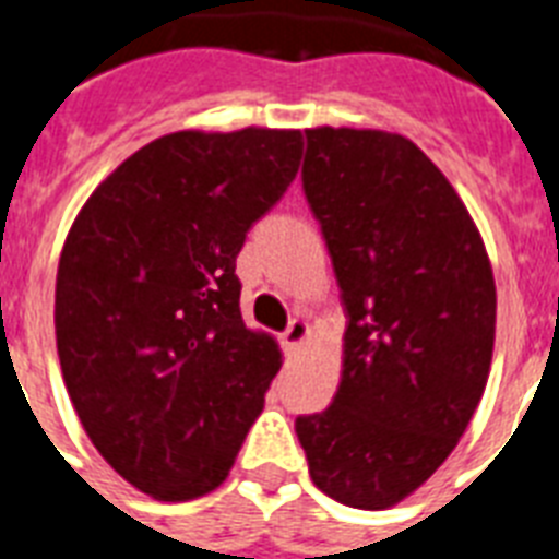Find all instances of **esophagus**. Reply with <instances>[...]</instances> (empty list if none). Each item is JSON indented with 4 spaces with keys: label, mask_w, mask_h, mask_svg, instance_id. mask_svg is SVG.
I'll return each instance as SVG.
<instances>
[{
    "label": "esophagus",
    "mask_w": 559,
    "mask_h": 559,
    "mask_svg": "<svg viewBox=\"0 0 559 559\" xmlns=\"http://www.w3.org/2000/svg\"><path fill=\"white\" fill-rule=\"evenodd\" d=\"M307 340H310V324H307L305 319H293L287 331H284V336H281V342H284V348H287L289 354H296Z\"/></svg>",
    "instance_id": "1"
}]
</instances>
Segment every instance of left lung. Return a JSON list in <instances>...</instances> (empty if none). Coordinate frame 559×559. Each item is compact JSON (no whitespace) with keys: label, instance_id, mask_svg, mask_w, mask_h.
<instances>
[{"label":"left lung","instance_id":"1","mask_svg":"<svg viewBox=\"0 0 559 559\" xmlns=\"http://www.w3.org/2000/svg\"><path fill=\"white\" fill-rule=\"evenodd\" d=\"M301 177L348 331L336 397L298 417L296 435L322 493L385 511L476 415L493 362V266L459 191L406 135L310 127Z\"/></svg>","mask_w":559,"mask_h":559}]
</instances>
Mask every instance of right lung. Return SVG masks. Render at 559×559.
I'll list each match as a JSON object with an SVG mask.
<instances>
[{
    "label": "right lung",
    "mask_w": 559,
    "mask_h": 559,
    "mask_svg": "<svg viewBox=\"0 0 559 559\" xmlns=\"http://www.w3.org/2000/svg\"><path fill=\"white\" fill-rule=\"evenodd\" d=\"M301 130H179L124 159L78 211L55 284L60 371L118 476L159 502L226 481L281 368L246 328L235 261L284 197Z\"/></svg>",
    "instance_id": "obj_1"
}]
</instances>
